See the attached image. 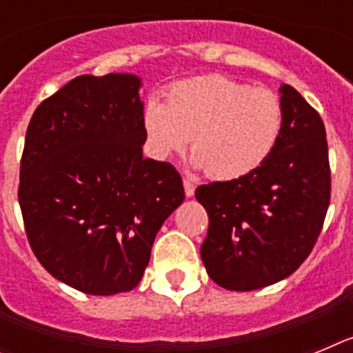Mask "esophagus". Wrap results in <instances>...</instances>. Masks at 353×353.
<instances>
[{
  "mask_svg": "<svg viewBox=\"0 0 353 353\" xmlns=\"http://www.w3.org/2000/svg\"><path fill=\"white\" fill-rule=\"evenodd\" d=\"M183 189H185V196L187 198H191V196H194V183L191 182V180L183 179Z\"/></svg>",
  "mask_w": 353,
  "mask_h": 353,
  "instance_id": "1",
  "label": "esophagus"
}]
</instances>
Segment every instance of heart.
<instances>
[{
  "instance_id": "obj_1",
  "label": "heart",
  "mask_w": 353,
  "mask_h": 353,
  "mask_svg": "<svg viewBox=\"0 0 353 353\" xmlns=\"http://www.w3.org/2000/svg\"><path fill=\"white\" fill-rule=\"evenodd\" d=\"M150 154H182L192 136V166L214 180L235 182L256 173L283 132V105L267 88L224 76L173 84L166 102H148L143 117Z\"/></svg>"
}]
</instances>
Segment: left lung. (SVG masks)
I'll list each match as a JSON object with an SVG mask.
<instances>
[{
    "instance_id": "obj_1",
    "label": "left lung",
    "mask_w": 353,
    "mask_h": 353,
    "mask_svg": "<svg viewBox=\"0 0 353 353\" xmlns=\"http://www.w3.org/2000/svg\"><path fill=\"white\" fill-rule=\"evenodd\" d=\"M283 132L256 173L196 189L208 214L201 260L212 281L251 292L281 281L310 256L330 201L325 127L304 97L283 84Z\"/></svg>"
}]
</instances>
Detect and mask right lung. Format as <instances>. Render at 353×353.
I'll return each mask as SVG.
<instances>
[{"label":"right lung","mask_w":353,"mask_h":353,"mask_svg":"<svg viewBox=\"0 0 353 353\" xmlns=\"http://www.w3.org/2000/svg\"><path fill=\"white\" fill-rule=\"evenodd\" d=\"M141 79L79 76L26 130L19 205L28 242L58 281L90 293L136 288L157 232L183 201L170 162L143 159Z\"/></svg>","instance_id":"right-lung-1"}]
</instances>
